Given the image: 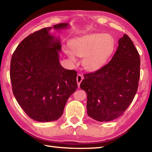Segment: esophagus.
I'll list each match as a JSON object with an SVG mask.
<instances>
[{"label": "esophagus", "mask_w": 152, "mask_h": 152, "mask_svg": "<svg viewBox=\"0 0 152 152\" xmlns=\"http://www.w3.org/2000/svg\"><path fill=\"white\" fill-rule=\"evenodd\" d=\"M83 79V77L82 75H80V74H78V75H77L76 77V80H77V86H80V85L81 83V82H82V80Z\"/></svg>", "instance_id": "1"}]
</instances>
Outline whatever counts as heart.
<instances>
[{
    "instance_id": "b5f03b06",
    "label": "heart",
    "mask_w": 152,
    "mask_h": 152,
    "mask_svg": "<svg viewBox=\"0 0 152 152\" xmlns=\"http://www.w3.org/2000/svg\"><path fill=\"white\" fill-rule=\"evenodd\" d=\"M72 51L65 52L71 60H75L74 53L83 57L82 65L88 70L100 68L107 61L114 50L115 41L111 35L94 34L73 40L70 43Z\"/></svg>"
}]
</instances>
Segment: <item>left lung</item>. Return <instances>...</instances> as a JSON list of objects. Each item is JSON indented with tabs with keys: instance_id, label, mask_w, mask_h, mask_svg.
<instances>
[{
	"instance_id": "1",
	"label": "left lung",
	"mask_w": 152,
	"mask_h": 152,
	"mask_svg": "<svg viewBox=\"0 0 152 152\" xmlns=\"http://www.w3.org/2000/svg\"><path fill=\"white\" fill-rule=\"evenodd\" d=\"M140 65L139 52L124 34L111 61L84 75L80 87L87 93V115L97 121L107 122L124 113L138 89Z\"/></svg>"
}]
</instances>
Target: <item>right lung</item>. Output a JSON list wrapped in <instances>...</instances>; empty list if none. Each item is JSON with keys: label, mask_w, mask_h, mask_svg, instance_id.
Instances as JSON below:
<instances>
[{"label": "right lung", "mask_w": 152, "mask_h": 152, "mask_svg": "<svg viewBox=\"0 0 152 152\" xmlns=\"http://www.w3.org/2000/svg\"><path fill=\"white\" fill-rule=\"evenodd\" d=\"M67 23L53 26L67 28ZM43 28L20 42L12 55L10 80L13 93L26 115L38 122L58 120L66 101L77 87V72L63 67L59 61L61 44Z\"/></svg>", "instance_id": "add662e5"}]
</instances>
